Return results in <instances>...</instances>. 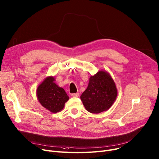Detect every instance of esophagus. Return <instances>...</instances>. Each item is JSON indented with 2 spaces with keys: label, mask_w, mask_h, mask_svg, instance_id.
Here are the masks:
<instances>
[{
  "label": "esophagus",
  "mask_w": 159,
  "mask_h": 159,
  "mask_svg": "<svg viewBox=\"0 0 159 159\" xmlns=\"http://www.w3.org/2000/svg\"><path fill=\"white\" fill-rule=\"evenodd\" d=\"M71 96L73 97H79V93H72Z\"/></svg>",
  "instance_id": "34e87169"
}]
</instances>
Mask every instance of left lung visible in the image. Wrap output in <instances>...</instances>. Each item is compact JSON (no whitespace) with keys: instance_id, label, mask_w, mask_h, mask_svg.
I'll return each mask as SVG.
<instances>
[{"instance_id":"1","label":"left lung","mask_w":159,"mask_h":159,"mask_svg":"<svg viewBox=\"0 0 159 159\" xmlns=\"http://www.w3.org/2000/svg\"><path fill=\"white\" fill-rule=\"evenodd\" d=\"M118 96L116 84L110 74L104 70L91 76L87 89L80 99L86 109L93 114L107 111Z\"/></svg>"}]
</instances>
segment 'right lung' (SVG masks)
<instances>
[{
  "label": "right lung",
  "mask_w": 159,
  "mask_h": 159,
  "mask_svg": "<svg viewBox=\"0 0 159 159\" xmlns=\"http://www.w3.org/2000/svg\"><path fill=\"white\" fill-rule=\"evenodd\" d=\"M53 76L46 77L36 89V96L41 105L52 113L62 111L69 100L65 89L55 82Z\"/></svg>",
  "instance_id": "right-lung-1"
}]
</instances>
